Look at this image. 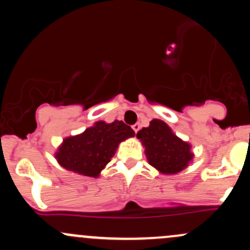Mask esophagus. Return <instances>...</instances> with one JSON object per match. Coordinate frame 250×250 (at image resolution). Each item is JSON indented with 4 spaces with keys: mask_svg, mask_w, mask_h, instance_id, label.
I'll use <instances>...</instances> for the list:
<instances>
[{
    "mask_svg": "<svg viewBox=\"0 0 250 250\" xmlns=\"http://www.w3.org/2000/svg\"><path fill=\"white\" fill-rule=\"evenodd\" d=\"M140 128H141V125H140V123H135V125H133V130L135 131V133H138L140 130Z\"/></svg>",
    "mask_w": 250,
    "mask_h": 250,
    "instance_id": "34e87169",
    "label": "esophagus"
}]
</instances>
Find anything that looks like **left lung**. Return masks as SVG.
<instances>
[{
	"label": "left lung",
	"instance_id": "left-lung-1",
	"mask_svg": "<svg viewBox=\"0 0 250 250\" xmlns=\"http://www.w3.org/2000/svg\"><path fill=\"white\" fill-rule=\"evenodd\" d=\"M145 148L148 164L161 174H177L193 161L191 144L174 134L164 121L153 119L149 125L136 133Z\"/></svg>",
	"mask_w": 250,
	"mask_h": 250
}]
</instances>
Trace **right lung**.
Listing matches in <instances>:
<instances>
[{
	"instance_id": "obj_1",
	"label": "right lung",
	"mask_w": 250,
	"mask_h": 250,
	"mask_svg": "<svg viewBox=\"0 0 250 250\" xmlns=\"http://www.w3.org/2000/svg\"><path fill=\"white\" fill-rule=\"evenodd\" d=\"M134 135V130L122 121L116 120L111 123L97 121L83 133L62 140L54 158L67 171L98 178L110 163L121 142Z\"/></svg>"
}]
</instances>
